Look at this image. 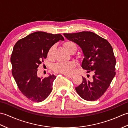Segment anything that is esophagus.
Instances as JSON below:
<instances>
[{"label": "esophagus", "instance_id": "1", "mask_svg": "<svg viewBox=\"0 0 128 128\" xmlns=\"http://www.w3.org/2000/svg\"><path fill=\"white\" fill-rule=\"evenodd\" d=\"M65 75L69 78H72L73 76H74V75L73 74H65Z\"/></svg>", "mask_w": 128, "mask_h": 128}]
</instances>
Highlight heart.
Listing matches in <instances>:
<instances>
[{
  "label": "heart",
  "instance_id": "b5f03b06",
  "mask_svg": "<svg viewBox=\"0 0 128 128\" xmlns=\"http://www.w3.org/2000/svg\"><path fill=\"white\" fill-rule=\"evenodd\" d=\"M64 47L65 49L70 52L74 49H77L76 45L72 40H68L64 43ZM54 50V46H52L49 50L47 56L49 58H51L52 56L53 52ZM76 66V62L74 61L70 62H56L53 66V69L55 72H60L62 74H66L72 72V69Z\"/></svg>",
  "mask_w": 128,
  "mask_h": 128
}]
</instances>
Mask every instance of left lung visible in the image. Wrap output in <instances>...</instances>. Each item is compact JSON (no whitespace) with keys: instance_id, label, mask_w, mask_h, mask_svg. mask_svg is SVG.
<instances>
[{"instance_id":"left-lung-1","label":"left lung","mask_w":128,"mask_h":128,"mask_svg":"<svg viewBox=\"0 0 128 128\" xmlns=\"http://www.w3.org/2000/svg\"><path fill=\"white\" fill-rule=\"evenodd\" d=\"M63 34L80 46L84 56L81 66L92 74L90 80L82 77L76 91L85 100H98L107 91L116 75V60L112 47L108 40L90 31Z\"/></svg>"}]
</instances>
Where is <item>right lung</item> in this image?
<instances>
[{"label": "right lung", "instance_id": "1", "mask_svg": "<svg viewBox=\"0 0 128 128\" xmlns=\"http://www.w3.org/2000/svg\"><path fill=\"white\" fill-rule=\"evenodd\" d=\"M64 40L60 34L37 31L18 40L14 47L10 58L12 76L20 91L32 101L42 102L52 92L56 76L40 78L37 68L47 58L50 48Z\"/></svg>", "mask_w": 128, "mask_h": 128}]
</instances>
